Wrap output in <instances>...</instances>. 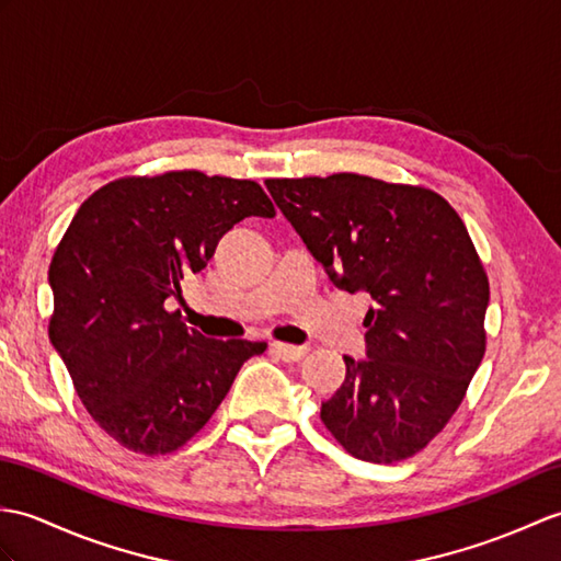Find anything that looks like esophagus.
<instances>
[{
    "label": "esophagus",
    "instance_id": "obj_1",
    "mask_svg": "<svg viewBox=\"0 0 561 561\" xmlns=\"http://www.w3.org/2000/svg\"><path fill=\"white\" fill-rule=\"evenodd\" d=\"M270 351H272V354H277L282 360L294 363V360H301L308 354V346H294V344L275 342V344H270Z\"/></svg>",
    "mask_w": 561,
    "mask_h": 561
}]
</instances>
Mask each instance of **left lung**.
Listing matches in <instances>:
<instances>
[{"mask_svg":"<svg viewBox=\"0 0 561 561\" xmlns=\"http://www.w3.org/2000/svg\"><path fill=\"white\" fill-rule=\"evenodd\" d=\"M265 186L334 286L366 291V360L320 419L351 457H413L449 423L485 354L490 284L457 210L421 186L360 174Z\"/></svg>","mask_w":561,"mask_h":561,"instance_id":"8db88e82","label":"left lung"}]
</instances>
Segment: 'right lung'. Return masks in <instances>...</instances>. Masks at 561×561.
Wrapping results in <instances>:
<instances>
[{
  "mask_svg": "<svg viewBox=\"0 0 561 561\" xmlns=\"http://www.w3.org/2000/svg\"><path fill=\"white\" fill-rule=\"evenodd\" d=\"M245 217H275L255 181L195 169L112 181L73 215L49 263V342L122 447L160 457L186 445L243 363L267 348L207 340L164 308Z\"/></svg>",
  "mask_w": 561,
  "mask_h": 561,
  "instance_id": "1",
  "label": "right lung"
}]
</instances>
